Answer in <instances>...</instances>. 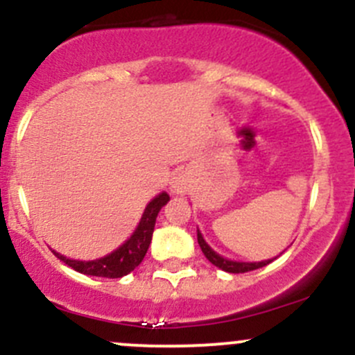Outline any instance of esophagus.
Instances as JSON below:
<instances>
[{"label": "esophagus", "mask_w": 355, "mask_h": 355, "mask_svg": "<svg viewBox=\"0 0 355 355\" xmlns=\"http://www.w3.org/2000/svg\"><path fill=\"white\" fill-rule=\"evenodd\" d=\"M171 191L177 192V194H184V192L187 191V180H185L182 175L175 177V180L171 182Z\"/></svg>", "instance_id": "obj_1"}]
</instances>
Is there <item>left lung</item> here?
Here are the masks:
<instances>
[{"instance_id":"left-lung-1","label":"left lung","mask_w":355,"mask_h":355,"mask_svg":"<svg viewBox=\"0 0 355 355\" xmlns=\"http://www.w3.org/2000/svg\"><path fill=\"white\" fill-rule=\"evenodd\" d=\"M198 242L200 245V250L204 252V256L207 257V261H209L211 264H214L216 268H220V270L228 271V273H247V271L259 270V268L266 266V264H270L271 261L277 259V257H273V259L259 261V263H241V261L227 259V257H223V256H220V254L214 252V250L206 244V241H204L199 230H198Z\"/></svg>"}]
</instances>
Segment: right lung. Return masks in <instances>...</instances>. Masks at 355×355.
<instances>
[{"instance_id":"1","label":"right lung","mask_w":355,"mask_h":355,"mask_svg":"<svg viewBox=\"0 0 355 355\" xmlns=\"http://www.w3.org/2000/svg\"><path fill=\"white\" fill-rule=\"evenodd\" d=\"M170 200V196L166 192H161L159 196H156L151 202L146 206L144 214H142L141 221H139L137 228L132 234V237L128 239L125 244H121L116 250L108 254L105 257H99L94 261H78V259H70V257L62 256L56 250L55 256L60 261L68 264L70 268H73L75 271L84 275H91V277H103V278H121L125 275H128L130 271H134L139 264L144 259L146 252H148L149 244H151L153 232H155L156 218L157 213L161 211V207Z\"/></svg>"}]
</instances>
